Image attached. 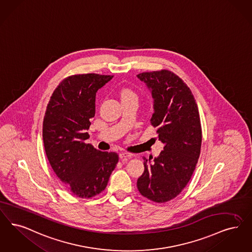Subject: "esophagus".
Listing matches in <instances>:
<instances>
[{
	"label": "esophagus",
	"instance_id": "esophagus-1",
	"mask_svg": "<svg viewBox=\"0 0 252 252\" xmlns=\"http://www.w3.org/2000/svg\"><path fill=\"white\" fill-rule=\"evenodd\" d=\"M132 157H133V155L129 154V153H120L119 154V158H121L123 161H126L127 159H129Z\"/></svg>",
	"mask_w": 252,
	"mask_h": 252
}]
</instances>
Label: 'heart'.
I'll return each mask as SVG.
<instances>
[{"label":"heart","instance_id":"heart-1","mask_svg":"<svg viewBox=\"0 0 252 252\" xmlns=\"http://www.w3.org/2000/svg\"><path fill=\"white\" fill-rule=\"evenodd\" d=\"M129 96H135V94L130 90L122 91L121 97L122 98H126V97H129Z\"/></svg>","mask_w":252,"mask_h":252}]
</instances>
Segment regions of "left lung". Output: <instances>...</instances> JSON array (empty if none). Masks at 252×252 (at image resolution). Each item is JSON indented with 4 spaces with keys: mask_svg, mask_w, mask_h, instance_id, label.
<instances>
[{
    "mask_svg": "<svg viewBox=\"0 0 252 252\" xmlns=\"http://www.w3.org/2000/svg\"><path fill=\"white\" fill-rule=\"evenodd\" d=\"M137 77L151 92L150 121L158 127V140L164 143L153 161L143 158L144 171L137 187L145 198L166 202L181 193L196 168L201 145L199 110L190 89L171 71L143 72Z\"/></svg>",
    "mask_w": 252,
    "mask_h": 252,
    "instance_id": "8db88e82",
    "label": "left lung"
}]
</instances>
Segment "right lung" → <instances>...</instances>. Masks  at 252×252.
<instances>
[{"mask_svg": "<svg viewBox=\"0 0 252 252\" xmlns=\"http://www.w3.org/2000/svg\"><path fill=\"white\" fill-rule=\"evenodd\" d=\"M113 76H70L54 90L43 121V142L51 168L77 197L103 191L118 162L114 152H101L85 141L95 113L96 92Z\"/></svg>", "mask_w": 252, "mask_h": 252, "instance_id": "obj_1", "label": "right lung"}]
</instances>
